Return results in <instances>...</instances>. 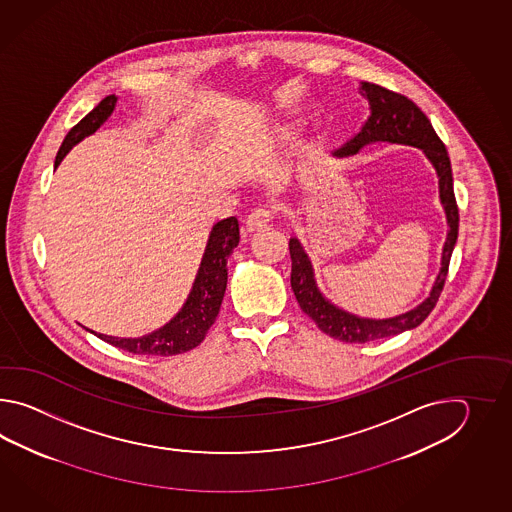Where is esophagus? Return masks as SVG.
I'll list each match as a JSON object with an SVG mask.
<instances>
[{
  "label": "esophagus",
  "instance_id": "obj_1",
  "mask_svg": "<svg viewBox=\"0 0 512 512\" xmlns=\"http://www.w3.org/2000/svg\"><path fill=\"white\" fill-rule=\"evenodd\" d=\"M272 218H274V210L271 207L254 208L251 214H249L247 221H245V227H247L249 232L265 229Z\"/></svg>",
  "mask_w": 512,
  "mask_h": 512
}]
</instances>
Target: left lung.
Returning <instances> with one entry per match:
<instances>
[{"label": "left lung", "instance_id": "obj_1", "mask_svg": "<svg viewBox=\"0 0 512 512\" xmlns=\"http://www.w3.org/2000/svg\"><path fill=\"white\" fill-rule=\"evenodd\" d=\"M360 89H362V95L370 100V119L366 120L362 130L351 141L346 142L342 148H338L335 155L337 157L355 155L362 146L375 141L410 144L425 150L426 157L432 161L439 175V194H441V203L445 207L450 230H448L445 249H443V263H441L443 267L439 271L430 296L412 311L395 318H386V320L359 318L329 304L316 289L313 269L304 249L300 247L298 240L293 238L289 241V252L293 261L291 287L302 311L315 322L320 331H324L329 337L337 338L342 342H351V344H364L371 340L399 335L406 329L419 326L426 316L432 313L445 287L450 256L454 251L457 230H459V208L454 196L450 157L446 152L445 144L432 128V122L421 109L417 108V104L401 93H395L392 89H386L371 82H364Z\"/></svg>", "mask_w": 512, "mask_h": 512}]
</instances>
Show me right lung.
<instances>
[{
    "label": "right lung",
    "instance_id": "right-lung-1",
    "mask_svg": "<svg viewBox=\"0 0 512 512\" xmlns=\"http://www.w3.org/2000/svg\"><path fill=\"white\" fill-rule=\"evenodd\" d=\"M115 102L117 98L113 95L102 98L98 106L91 109L84 119L71 128L60 150L56 153L55 168L78 141H82L84 137L100 128V124L111 115ZM238 241H240L238 219L227 218L214 225L192 293L188 296L185 307L177 313L174 320H170V324H166L148 337L117 338L100 335V333H97V337L115 348L130 351L133 355L172 357V355H179L197 348L205 340L208 329L218 318L223 294L227 289V258L230 252L234 251V247H238Z\"/></svg>",
    "mask_w": 512,
    "mask_h": 512
}]
</instances>
